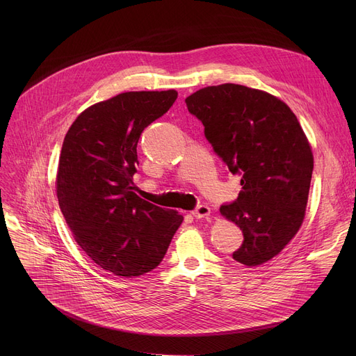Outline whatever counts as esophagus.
<instances>
[{"mask_svg": "<svg viewBox=\"0 0 356 356\" xmlns=\"http://www.w3.org/2000/svg\"><path fill=\"white\" fill-rule=\"evenodd\" d=\"M195 218L200 219V218H207L211 215V208L208 207V204H199V207L192 212Z\"/></svg>", "mask_w": 356, "mask_h": 356, "instance_id": "1", "label": "esophagus"}]
</instances>
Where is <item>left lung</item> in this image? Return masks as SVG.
<instances>
[{"label":"left lung","mask_w":356,"mask_h":356,"mask_svg":"<svg viewBox=\"0 0 356 356\" xmlns=\"http://www.w3.org/2000/svg\"><path fill=\"white\" fill-rule=\"evenodd\" d=\"M186 105L213 152L241 177L238 197L220 207L244 235L232 258L247 267L267 263L305 218L313 154L300 122L283 101L235 83L196 90Z\"/></svg>","instance_id":"8db88e82"}]
</instances>
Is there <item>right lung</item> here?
I'll list each match as a JSON object with an SVG mask.
<instances>
[{"mask_svg": "<svg viewBox=\"0 0 356 356\" xmlns=\"http://www.w3.org/2000/svg\"><path fill=\"white\" fill-rule=\"evenodd\" d=\"M177 92H125L85 109L65 137L58 199L74 241L101 268L121 277L154 270L183 222L134 191L137 144L172 108Z\"/></svg>", "mask_w": 356, "mask_h": 356, "instance_id": "obj_1", "label": "right lung"}]
</instances>
